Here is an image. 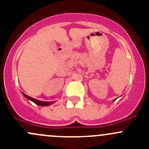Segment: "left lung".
Segmentation results:
<instances>
[{
    "instance_id": "left-lung-1",
    "label": "left lung",
    "mask_w": 149,
    "mask_h": 149,
    "mask_svg": "<svg viewBox=\"0 0 149 149\" xmlns=\"http://www.w3.org/2000/svg\"><path fill=\"white\" fill-rule=\"evenodd\" d=\"M115 100H116V99H115V100H114V101H115Z\"/></svg>"
}]
</instances>
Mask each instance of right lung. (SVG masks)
<instances>
[{
  "mask_svg": "<svg viewBox=\"0 0 149 149\" xmlns=\"http://www.w3.org/2000/svg\"><path fill=\"white\" fill-rule=\"evenodd\" d=\"M23 94V95L25 97H26V99H28L29 100H30V101L33 102L34 103H35L36 104L39 105V106H49V105L52 104V103H54V102H43V101H40V100H35V99L32 98V97H30L29 96L26 95V94H24V93H22Z\"/></svg>",
  "mask_w": 149,
  "mask_h": 149,
  "instance_id": "1",
  "label": "right lung"
}]
</instances>
